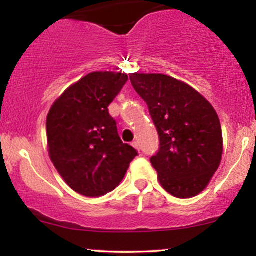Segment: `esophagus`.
Instances as JSON below:
<instances>
[{
    "label": "esophagus",
    "mask_w": 256,
    "mask_h": 256,
    "mask_svg": "<svg viewBox=\"0 0 256 256\" xmlns=\"http://www.w3.org/2000/svg\"><path fill=\"white\" fill-rule=\"evenodd\" d=\"M131 144H132V146H134V148H136L137 150H140V144H138L137 140H134V142H132Z\"/></svg>",
    "instance_id": "34e87169"
}]
</instances>
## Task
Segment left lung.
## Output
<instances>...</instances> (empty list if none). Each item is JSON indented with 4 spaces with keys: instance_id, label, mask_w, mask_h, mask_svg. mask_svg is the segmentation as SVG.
<instances>
[{
    "instance_id": "8db88e82",
    "label": "left lung",
    "mask_w": 256,
    "mask_h": 256,
    "mask_svg": "<svg viewBox=\"0 0 256 256\" xmlns=\"http://www.w3.org/2000/svg\"><path fill=\"white\" fill-rule=\"evenodd\" d=\"M132 86L146 102L160 148L150 162L167 192L190 198L207 188L222 155L218 114L198 91L160 73H131Z\"/></svg>"
}]
</instances>
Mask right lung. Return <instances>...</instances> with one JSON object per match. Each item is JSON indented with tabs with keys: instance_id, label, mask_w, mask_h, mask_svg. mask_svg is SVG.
I'll use <instances>...</instances> for the list:
<instances>
[{
	"instance_id": "right-lung-1",
	"label": "right lung",
	"mask_w": 256,
	"mask_h": 256,
	"mask_svg": "<svg viewBox=\"0 0 256 256\" xmlns=\"http://www.w3.org/2000/svg\"><path fill=\"white\" fill-rule=\"evenodd\" d=\"M122 72H92L64 91L46 116L52 162L66 184L88 198H98L120 184L136 149L122 143L108 113L128 82Z\"/></svg>"
}]
</instances>
